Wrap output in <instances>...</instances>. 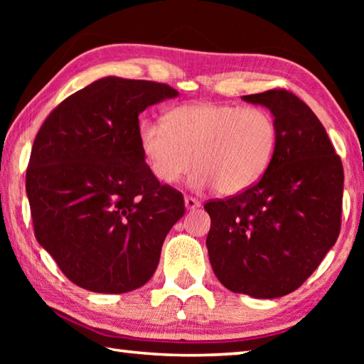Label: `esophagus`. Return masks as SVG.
Here are the masks:
<instances>
[{"label": "esophagus", "instance_id": "1", "mask_svg": "<svg viewBox=\"0 0 364 364\" xmlns=\"http://www.w3.org/2000/svg\"><path fill=\"white\" fill-rule=\"evenodd\" d=\"M184 205H186L188 210H194V208H199L200 207V202L194 199V197H189L186 196L184 197Z\"/></svg>", "mask_w": 364, "mask_h": 364}]
</instances>
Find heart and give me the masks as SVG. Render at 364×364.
Here are the masks:
<instances>
[{"label":"heart","mask_w":364,"mask_h":364,"mask_svg":"<svg viewBox=\"0 0 364 364\" xmlns=\"http://www.w3.org/2000/svg\"><path fill=\"white\" fill-rule=\"evenodd\" d=\"M139 151L151 175L173 184L194 167L191 186L244 193L267 173L279 143L278 123L263 107L193 102L170 109L162 122L138 128Z\"/></svg>","instance_id":"1"}]
</instances>
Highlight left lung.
I'll return each instance as SVG.
<instances>
[{"instance_id":"8db88e82","label":"left lung","mask_w":364,"mask_h":364,"mask_svg":"<svg viewBox=\"0 0 364 364\" xmlns=\"http://www.w3.org/2000/svg\"><path fill=\"white\" fill-rule=\"evenodd\" d=\"M242 100L269 109L279 143L260 181L204 205L212 221L208 258L226 289L276 299L304 284L336 244L343 168L321 122L291 91Z\"/></svg>"}]
</instances>
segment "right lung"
I'll use <instances>...</instances> for the list:
<instances>
[{
    "label": "right lung",
    "mask_w": 364,
    "mask_h": 364,
    "mask_svg": "<svg viewBox=\"0 0 364 364\" xmlns=\"http://www.w3.org/2000/svg\"><path fill=\"white\" fill-rule=\"evenodd\" d=\"M176 96L165 83L106 77L41 125L26 176L35 237L73 284L123 294L152 278L184 199L147 168L138 115Z\"/></svg>",
    "instance_id": "right-lung-1"
}]
</instances>
